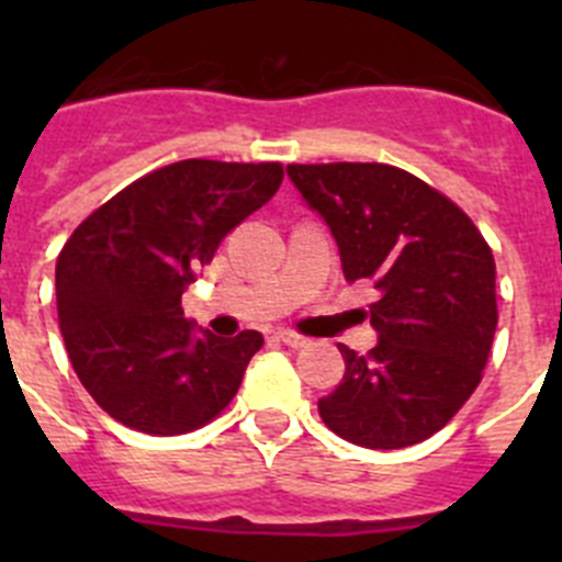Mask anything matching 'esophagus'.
<instances>
[{
  "label": "esophagus",
  "instance_id": "1",
  "mask_svg": "<svg viewBox=\"0 0 562 562\" xmlns=\"http://www.w3.org/2000/svg\"><path fill=\"white\" fill-rule=\"evenodd\" d=\"M278 340L284 342V346H290V349H304V346H310V340L295 335V331H278Z\"/></svg>",
  "mask_w": 562,
  "mask_h": 562
}]
</instances>
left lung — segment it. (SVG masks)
Returning <instances> with one entry per match:
<instances>
[{
	"instance_id": "obj_1",
	"label": "left lung",
	"mask_w": 562,
	"mask_h": 562,
	"mask_svg": "<svg viewBox=\"0 0 562 562\" xmlns=\"http://www.w3.org/2000/svg\"><path fill=\"white\" fill-rule=\"evenodd\" d=\"M306 205L331 227L342 276L371 281L380 342H337L346 374L317 402L340 439L400 450L430 439L479 389L493 349L495 258L445 193L385 162L286 166Z\"/></svg>"
}]
</instances>
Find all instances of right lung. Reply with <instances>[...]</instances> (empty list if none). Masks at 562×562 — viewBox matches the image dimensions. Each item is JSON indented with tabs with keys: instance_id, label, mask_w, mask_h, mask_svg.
Returning <instances> with one entry per match:
<instances>
[{
	"instance_id": "obj_1",
	"label": "right lung",
	"mask_w": 562,
	"mask_h": 562,
	"mask_svg": "<svg viewBox=\"0 0 562 562\" xmlns=\"http://www.w3.org/2000/svg\"><path fill=\"white\" fill-rule=\"evenodd\" d=\"M281 180V162H171L114 193L67 238L58 326L78 380L112 419L177 436L231 405L265 337L193 335L182 292Z\"/></svg>"
}]
</instances>
